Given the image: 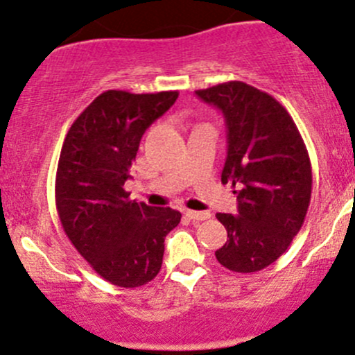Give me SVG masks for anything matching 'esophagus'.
<instances>
[{
    "label": "esophagus",
    "instance_id": "1",
    "mask_svg": "<svg viewBox=\"0 0 355 355\" xmlns=\"http://www.w3.org/2000/svg\"><path fill=\"white\" fill-rule=\"evenodd\" d=\"M185 214H187V218L192 219V221H206V219L211 218V212L206 211H185Z\"/></svg>",
    "mask_w": 355,
    "mask_h": 355
}]
</instances>
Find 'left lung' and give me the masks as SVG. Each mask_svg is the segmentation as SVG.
I'll return each mask as SVG.
<instances>
[{
	"instance_id": "left-lung-1",
	"label": "left lung",
	"mask_w": 355,
	"mask_h": 355,
	"mask_svg": "<svg viewBox=\"0 0 355 355\" xmlns=\"http://www.w3.org/2000/svg\"><path fill=\"white\" fill-rule=\"evenodd\" d=\"M196 95L225 115L221 182L238 189V214H216L227 231L216 259L227 270L259 272L286 252L303 226L313 185L308 149L289 112L262 89L227 81Z\"/></svg>"
}]
</instances>
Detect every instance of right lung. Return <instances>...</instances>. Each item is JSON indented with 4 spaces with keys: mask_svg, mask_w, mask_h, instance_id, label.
<instances>
[{
    "mask_svg": "<svg viewBox=\"0 0 355 355\" xmlns=\"http://www.w3.org/2000/svg\"><path fill=\"white\" fill-rule=\"evenodd\" d=\"M178 98V92L107 89L78 115L55 173V207L69 241L110 284L132 289L158 275L166 234L182 214L130 200L141 137Z\"/></svg>",
    "mask_w": 355,
    "mask_h": 355,
    "instance_id": "1",
    "label": "right lung"
}]
</instances>
